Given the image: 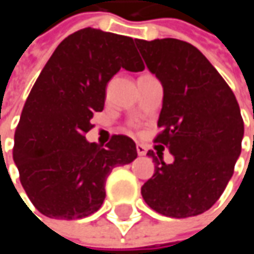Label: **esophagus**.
I'll return each mask as SVG.
<instances>
[{"mask_svg": "<svg viewBox=\"0 0 254 254\" xmlns=\"http://www.w3.org/2000/svg\"><path fill=\"white\" fill-rule=\"evenodd\" d=\"M136 153H138V156H145V153H147L145 145H142V144H136Z\"/></svg>", "mask_w": 254, "mask_h": 254, "instance_id": "34e87169", "label": "esophagus"}]
</instances>
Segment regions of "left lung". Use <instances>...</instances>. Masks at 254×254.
Instances as JSON below:
<instances>
[{"mask_svg":"<svg viewBox=\"0 0 254 254\" xmlns=\"http://www.w3.org/2000/svg\"><path fill=\"white\" fill-rule=\"evenodd\" d=\"M135 44L163 85L156 142L174 163L148 151L154 175L141 188L145 203L160 215L190 218L209 210L222 195L241 153L244 122L228 83L191 44L174 39Z\"/></svg>","mask_w":254,"mask_h":254,"instance_id":"left-lung-1","label":"left lung"}]
</instances>
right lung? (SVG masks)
Masks as SVG:
<instances>
[{"label": "right lung", "mask_w": 254, "mask_h": 254, "mask_svg": "<svg viewBox=\"0 0 254 254\" xmlns=\"http://www.w3.org/2000/svg\"><path fill=\"white\" fill-rule=\"evenodd\" d=\"M121 69L144 70L133 39L85 27L56 48L38 76L14 133L13 159L32 204L53 219H80L106 198V179L136 159L135 142L113 135L106 147L88 142L107 82Z\"/></svg>", "instance_id": "add662e5"}]
</instances>
